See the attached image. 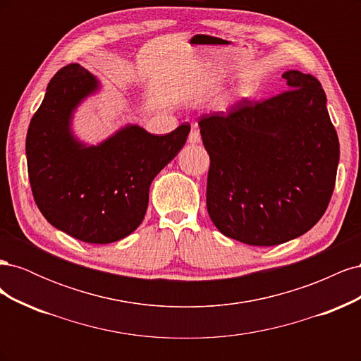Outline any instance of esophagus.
Listing matches in <instances>:
<instances>
[{
  "label": "esophagus",
  "mask_w": 361,
  "mask_h": 361,
  "mask_svg": "<svg viewBox=\"0 0 361 361\" xmlns=\"http://www.w3.org/2000/svg\"><path fill=\"white\" fill-rule=\"evenodd\" d=\"M200 141H202L200 130H199L197 128H192L190 135H188V143H190V145H199Z\"/></svg>",
  "instance_id": "34e87169"
}]
</instances>
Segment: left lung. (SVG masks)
Returning a JSON list of instances; mask_svg holds the SVG:
<instances>
[{"instance_id":"obj_1","label":"left lung","mask_w":361,"mask_h":361,"mask_svg":"<svg viewBox=\"0 0 361 361\" xmlns=\"http://www.w3.org/2000/svg\"><path fill=\"white\" fill-rule=\"evenodd\" d=\"M288 90L243 101L199 120L211 158L206 206L215 227L239 243L271 247L309 232L336 183L338 138L321 82L283 73Z\"/></svg>"}]
</instances>
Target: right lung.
Instances as JSON below:
<instances>
[{
	"label": "right lung",
	"mask_w": 361,
	"mask_h": 361,
	"mask_svg": "<svg viewBox=\"0 0 361 361\" xmlns=\"http://www.w3.org/2000/svg\"><path fill=\"white\" fill-rule=\"evenodd\" d=\"M99 81L78 63L52 76L32 116L25 154L32 197L59 231L89 244H110L143 221L149 188L179 154L191 126L154 135L128 125L97 146L72 134V114Z\"/></svg>",
	"instance_id": "1"
}]
</instances>
